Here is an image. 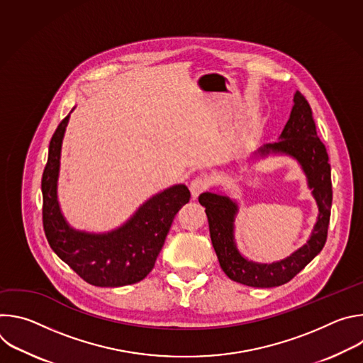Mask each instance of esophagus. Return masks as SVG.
<instances>
[{"instance_id":"esophagus-1","label":"esophagus","mask_w":363,"mask_h":363,"mask_svg":"<svg viewBox=\"0 0 363 363\" xmlns=\"http://www.w3.org/2000/svg\"><path fill=\"white\" fill-rule=\"evenodd\" d=\"M206 188H208V184H206V181L202 179V178H195V179H192L191 184H189V191H191V195H192L194 199H195L199 194H202Z\"/></svg>"}]
</instances>
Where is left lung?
<instances>
[{"mask_svg":"<svg viewBox=\"0 0 363 363\" xmlns=\"http://www.w3.org/2000/svg\"><path fill=\"white\" fill-rule=\"evenodd\" d=\"M273 155L294 160L307 181V188L318 203V220L306 244L283 260L257 263L248 260L237 248L235 217L238 202L221 191H206L198 198L208 217L211 242L223 272L234 281L250 287H277L290 281L322 251L328 237L332 206L330 165L325 145L316 133L312 109L304 96L296 90L290 118L284 125L279 140L266 143L254 150L248 161L255 162Z\"/></svg>","mask_w":363,"mask_h":363,"instance_id":"8db88e82","label":"left lung"}]
</instances>
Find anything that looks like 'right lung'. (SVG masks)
<instances>
[{"label":"right lung","mask_w":363,"mask_h":363,"mask_svg":"<svg viewBox=\"0 0 363 363\" xmlns=\"http://www.w3.org/2000/svg\"><path fill=\"white\" fill-rule=\"evenodd\" d=\"M70 113L50 140L41 179L47 241L51 250L89 284L121 287L138 283L153 269L177 213L191 198L189 189L184 184H177L152 195L115 230L89 233L73 228L62 213L57 195L62 145Z\"/></svg>","instance_id":"right-lung-1"}]
</instances>
